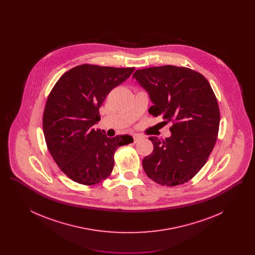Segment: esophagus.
Here are the masks:
<instances>
[{
    "instance_id": "esophagus-1",
    "label": "esophagus",
    "mask_w": 255,
    "mask_h": 255,
    "mask_svg": "<svg viewBox=\"0 0 255 255\" xmlns=\"http://www.w3.org/2000/svg\"><path fill=\"white\" fill-rule=\"evenodd\" d=\"M133 141L134 142H137L138 140H140L141 139V136L140 135H138V134H133Z\"/></svg>"
}]
</instances>
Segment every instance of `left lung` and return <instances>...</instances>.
<instances>
[{
	"label": "left lung",
	"mask_w": 255,
	"mask_h": 255,
	"mask_svg": "<svg viewBox=\"0 0 255 255\" xmlns=\"http://www.w3.org/2000/svg\"><path fill=\"white\" fill-rule=\"evenodd\" d=\"M133 78L154 103L148 112L173 123L170 137H149L154 150L143 158V169L161 185L188 182L206 164L217 140L220 110L211 86L203 74L171 65L137 70Z\"/></svg>",
	"instance_id": "8db88e82"
}]
</instances>
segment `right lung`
<instances>
[{
  "instance_id": "right-lung-1",
  "label": "right lung",
  "mask_w": 255,
  "mask_h": 255,
  "mask_svg": "<svg viewBox=\"0 0 255 255\" xmlns=\"http://www.w3.org/2000/svg\"><path fill=\"white\" fill-rule=\"evenodd\" d=\"M134 68L84 64L64 73L49 94L43 115V132L56 164L73 182L97 184L114 168L117 149L133 141L129 134L108 137L95 130L99 108L110 92Z\"/></svg>"
}]
</instances>
